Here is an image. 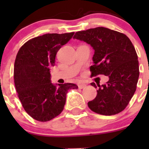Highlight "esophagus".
I'll list each match as a JSON object with an SVG mask.
<instances>
[{"instance_id": "obj_1", "label": "esophagus", "mask_w": 149, "mask_h": 149, "mask_svg": "<svg viewBox=\"0 0 149 149\" xmlns=\"http://www.w3.org/2000/svg\"><path fill=\"white\" fill-rule=\"evenodd\" d=\"M86 86V84H79V88L81 89V88H85Z\"/></svg>"}]
</instances>
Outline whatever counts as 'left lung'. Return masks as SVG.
Masks as SVG:
<instances>
[{"label":"left lung","mask_w":149,"mask_h":149,"mask_svg":"<svg viewBox=\"0 0 149 149\" xmlns=\"http://www.w3.org/2000/svg\"><path fill=\"white\" fill-rule=\"evenodd\" d=\"M73 39L85 42L94 49L91 76L109 77L106 84L99 86L97 97L88 102V107L102 115L122 112L133 97L139 77L138 55L130 39L105 27L78 31ZM91 85L97 88L94 83Z\"/></svg>","instance_id":"1"}]
</instances>
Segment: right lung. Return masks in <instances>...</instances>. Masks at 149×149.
Returning <instances> with one entry per match:
<instances>
[{
  "label": "right lung",
  "instance_id": "add662e5",
  "mask_svg": "<svg viewBox=\"0 0 149 149\" xmlns=\"http://www.w3.org/2000/svg\"><path fill=\"white\" fill-rule=\"evenodd\" d=\"M74 32L45 34L26 42L19 49L14 63L13 77L18 96L24 109L36 120L47 122L63 110L66 94L74 84H53L50 68L54 66L60 48Z\"/></svg>",
  "mask_w": 149,
  "mask_h": 149
}]
</instances>
